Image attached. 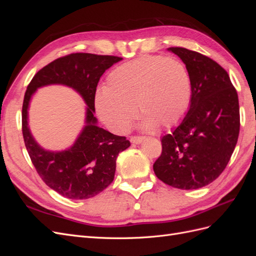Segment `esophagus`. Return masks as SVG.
I'll use <instances>...</instances> for the list:
<instances>
[{"label": "esophagus", "mask_w": 256, "mask_h": 256, "mask_svg": "<svg viewBox=\"0 0 256 256\" xmlns=\"http://www.w3.org/2000/svg\"><path fill=\"white\" fill-rule=\"evenodd\" d=\"M144 136H131L130 138V142L134 144H140L144 141Z\"/></svg>", "instance_id": "34e87169"}]
</instances>
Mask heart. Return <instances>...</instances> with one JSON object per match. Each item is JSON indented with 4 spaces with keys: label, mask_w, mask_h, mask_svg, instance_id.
<instances>
[{
    "label": "heart",
    "mask_w": 256,
    "mask_h": 256,
    "mask_svg": "<svg viewBox=\"0 0 256 256\" xmlns=\"http://www.w3.org/2000/svg\"><path fill=\"white\" fill-rule=\"evenodd\" d=\"M191 97V76L182 62L145 56L113 69L106 88L96 92L94 104L106 127L124 134L136 118V109L142 115L140 127L144 130L177 125L187 114Z\"/></svg>",
    "instance_id": "obj_1"
}]
</instances>
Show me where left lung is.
Returning <instances> with one entry per match:
<instances>
[{
  "label": "left lung",
  "mask_w": 256,
  "mask_h": 256,
  "mask_svg": "<svg viewBox=\"0 0 256 256\" xmlns=\"http://www.w3.org/2000/svg\"><path fill=\"white\" fill-rule=\"evenodd\" d=\"M188 69L189 110L180 126L162 136L154 172L171 187L193 190L212 182L226 168L238 140V95L228 72L214 60L186 48L168 49Z\"/></svg>",
  "instance_id": "left-lung-1"
}]
</instances>
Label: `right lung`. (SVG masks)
Segmentation results:
<instances>
[{"instance_id": "obj_1", "label": "right lung", "mask_w": 256, "mask_h": 256, "mask_svg": "<svg viewBox=\"0 0 256 256\" xmlns=\"http://www.w3.org/2000/svg\"><path fill=\"white\" fill-rule=\"evenodd\" d=\"M122 58L72 53L51 62L28 84L22 106V134L26 147L42 180L64 198L84 200L97 196L113 180L118 154L130 146L125 136L100 128L94 116V98L100 76ZM72 87L87 104L86 125L67 150L52 152L36 142L28 127V106L34 92L47 84Z\"/></svg>"}]
</instances>
